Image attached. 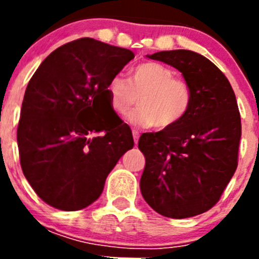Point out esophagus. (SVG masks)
<instances>
[{
  "mask_svg": "<svg viewBox=\"0 0 259 259\" xmlns=\"http://www.w3.org/2000/svg\"><path fill=\"white\" fill-rule=\"evenodd\" d=\"M132 135H134V140H135V144H137V141H139V136H140V134L137 131H132Z\"/></svg>",
  "mask_w": 259,
  "mask_h": 259,
  "instance_id": "34e87169",
  "label": "esophagus"
}]
</instances>
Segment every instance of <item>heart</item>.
<instances>
[{
	"label": "heart",
	"instance_id": "1",
	"mask_svg": "<svg viewBox=\"0 0 259 259\" xmlns=\"http://www.w3.org/2000/svg\"><path fill=\"white\" fill-rule=\"evenodd\" d=\"M171 68L157 62H143L131 68L128 79L114 76L106 92L114 113L125 115L135 104L139 107L130 115V122L159 131L182 123L191 111L193 92L185 80L174 77Z\"/></svg>",
	"mask_w": 259,
	"mask_h": 259
}]
</instances>
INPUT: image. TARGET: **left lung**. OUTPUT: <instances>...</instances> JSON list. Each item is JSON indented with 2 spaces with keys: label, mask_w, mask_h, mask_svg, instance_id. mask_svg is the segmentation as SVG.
Returning a JSON list of instances; mask_svg holds the SVG:
<instances>
[{
  "label": "left lung",
  "mask_w": 259,
  "mask_h": 259,
  "mask_svg": "<svg viewBox=\"0 0 259 259\" xmlns=\"http://www.w3.org/2000/svg\"><path fill=\"white\" fill-rule=\"evenodd\" d=\"M149 58L179 70L193 102L182 123L140 136L139 149L145 155L141 194L158 214L189 218L211 209L236 171L239 107L227 77L198 53L166 50Z\"/></svg>",
  "instance_id": "1"
}]
</instances>
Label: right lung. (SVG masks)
I'll list each match as a JSON object with an SVG mask.
<instances>
[{
    "instance_id": "1",
    "label": "right lung",
    "mask_w": 259,
    "mask_h": 259,
    "mask_svg": "<svg viewBox=\"0 0 259 259\" xmlns=\"http://www.w3.org/2000/svg\"><path fill=\"white\" fill-rule=\"evenodd\" d=\"M134 58L124 48L79 38L50 53L29 80L17 131L20 166L50 206H89L119 158L134 148L131 128L114 113L106 92Z\"/></svg>"
}]
</instances>
